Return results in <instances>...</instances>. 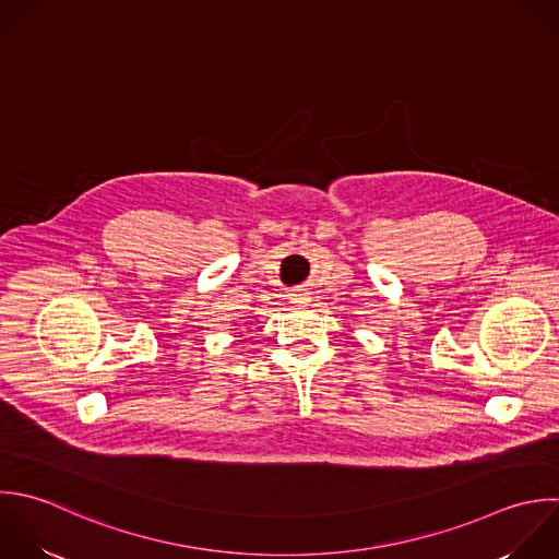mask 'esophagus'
<instances>
[{"label":"esophagus","mask_w":559,"mask_h":559,"mask_svg":"<svg viewBox=\"0 0 559 559\" xmlns=\"http://www.w3.org/2000/svg\"><path fill=\"white\" fill-rule=\"evenodd\" d=\"M292 302H296V305H305V302H309L307 292H296V294H292Z\"/></svg>","instance_id":"obj_1"}]
</instances>
